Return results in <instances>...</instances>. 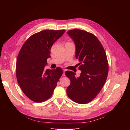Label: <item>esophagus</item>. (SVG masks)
<instances>
[{
    "mask_svg": "<svg viewBox=\"0 0 130 130\" xmlns=\"http://www.w3.org/2000/svg\"><path fill=\"white\" fill-rule=\"evenodd\" d=\"M65 72H66V70H62V76H65Z\"/></svg>",
    "mask_w": 130,
    "mask_h": 130,
    "instance_id": "obj_1",
    "label": "esophagus"
}]
</instances>
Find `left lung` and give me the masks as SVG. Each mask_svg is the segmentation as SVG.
Masks as SVG:
<instances>
[{
    "label": "left lung",
    "instance_id": "8db88e82",
    "mask_svg": "<svg viewBox=\"0 0 130 130\" xmlns=\"http://www.w3.org/2000/svg\"><path fill=\"white\" fill-rule=\"evenodd\" d=\"M74 41L75 57L80 62L79 77L71 71L66 75L71 80L67 88L68 96L74 102L85 104L93 100L103 88L109 71L107 57L100 41L93 34L74 29L67 32Z\"/></svg>",
    "mask_w": 130,
    "mask_h": 130
}]
</instances>
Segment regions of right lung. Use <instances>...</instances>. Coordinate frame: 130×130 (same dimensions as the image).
Masks as SVG:
<instances>
[{"label":"right lung","instance_id":"right-lung-1","mask_svg":"<svg viewBox=\"0 0 130 130\" xmlns=\"http://www.w3.org/2000/svg\"><path fill=\"white\" fill-rule=\"evenodd\" d=\"M65 31L44 30L36 33L26 40L19 53L17 80L22 92L34 102L41 103L51 97L62 74L60 68L45 70L44 67L51 57L52 45Z\"/></svg>","mask_w":130,"mask_h":130}]
</instances>
